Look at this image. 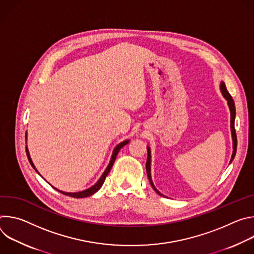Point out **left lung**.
Returning a JSON list of instances; mask_svg holds the SVG:
<instances>
[{"label":"left lung","mask_w":254,"mask_h":254,"mask_svg":"<svg viewBox=\"0 0 254 254\" xmlns=\"http://www.w3.org/2000/svg\"><path fill=\"white\" fill-rule=\"evenodd\" d=\"M221 92L223 94V96L227 99L228 101V105H229V108H230V113H231V132H232V139H233V154H232V157H231V161H233L235 155H236V148H237V136H236V131H235V127H234V121H235V104H234V100L232 98V96L230 95V93L228 92L224 82H221ZM146 169H147V174H148V178H149V181L150 183L153 187V189L161 196H163L157 189L156 187L154 186L153 184V181H152V178H151V151H150V148H148V159H147V163H146Z\"/></svg>","instance_id":"8db88e82"}]
</instances>
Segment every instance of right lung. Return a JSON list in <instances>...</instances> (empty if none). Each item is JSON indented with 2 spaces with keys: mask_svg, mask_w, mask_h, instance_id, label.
<instances>
[{
  "mask_svg": "<svg viewBox=\"0 0 254 254\" xmlns=\"http://www.w3.org/2000/svg\"><path fill=\"white\" fill-rule=\"evenodd\" d=\"M127 142H128V140H125V141L121 142L120 144H118V146L116 147V149H115V151H114V153H113V156H112V160H111V162H110V165L107 166V168H106V170L104 171V173L102 174L101 178L98 180V182H97L94 186H92L91 188H89V189H87V190H84V191H82V192H78V193H66V192L59 191V190H57V189H56V190L59 191L60 193L64 194V195H66V196L73 197V198H84V197L91 196L92 194H94L95 192H97V191L100 189V187H101L102 184L104 183V180H105L106 176L108 175V173H110V171L112 170V167H113V165H114V163H115V161H116V158H117V156H118L120 150L125 146V144H127ZM26 153H27V157H28V160H29L30 164H31L32 167L35 169V167H34V165H33V162H32V160H31V158H30V155H29V152H28L27 148H26ZM35 170H36V169H35ZM36 172H37V170H36Z\"/></svg>",
  "mask_w": 254,
  "mask_h": 254,
  "instance_id": "1",
  "label": "right lung"
}]
</instances>
